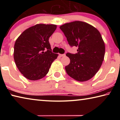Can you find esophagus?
<instances>
[{
	"mask_svg": "<svg viewBox=\"0 0 120 120\" xmlns=\"http://www.w3.org/2000/svg\"><path fill=\"white\" fill-rule=\"evenodd\" d=\"M66 56V54H60V56H61V57H62V56Z\"/></svg>",
	"mask_w": 120,
	"mask_h": 120,
	"instance_id": "1",
	"label": "esophagus"
}]
</instances>
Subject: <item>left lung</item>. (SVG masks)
Masks as SVG:
<instances>
[{
  "label": "left lung",
  "mask_w": 120,
  "mask_h": 120,
  "mask_svg": "<svg viewBox=\"0 0 120 120\" xmlns=\"http://www.w3.org/2000/svg\"><path fill=\"white\" fill-rule=\"evenodd\" d=\"M71 46L78 47L77 53H67L70 62L67 74L78 82H86L98 72L104 60L105 46L98 30L86 22L74 21L60 26Z\"/></svg>",
  "instance_id": "8db88e82"
}]
</instances>
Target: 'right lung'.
Here are the masks:
<instances>
[{"instance_id": "obj_1", "label": "right lung", "mask_w": 120, "mask_h": 120, "mask_svg": "<svg viewBox=\"0 0 120 120\" xmlns=\"http://www.w3.org/2000/svg\"><path fill=\"white\" fill-rule=\"evenodd\" d=\"M54 24H38L25 30L16 40L14 59L26 78L37 80L48 74L58 54L51 52L49 38L55 31Z\"/></svg>"}]
</instances>
